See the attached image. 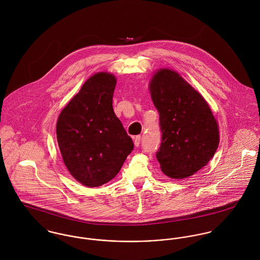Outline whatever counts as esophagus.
<instances>
[{
    "label": "esophagus",
    "instance_id": "obj_1",
    "mask_svg": "<svg viewBox=\"0 0 260 260\" xmlns=\"http://www.w3.org/2000/svg\"><path fill=\"white\" fill-rule=\"evenodd\" d=\"M134 144L136 146H139L141 144V136H137L135 139H134Z\"/></svg>",
    "mask_w": 260,
    "mask_h": 260
}]
</instances>
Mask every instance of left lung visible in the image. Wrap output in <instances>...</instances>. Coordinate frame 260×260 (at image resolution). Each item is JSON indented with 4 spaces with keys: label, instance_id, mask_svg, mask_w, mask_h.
<instances>
[{
    "label": "left lung",
    "instance_id": "8db88e82",
    "mask_svg": "<svg viewBox=\"0 0 260 260\" xmlns=\"http://www.w3.org/2000/svg\"><path fill=\"white\" fill-rule=\"evenodd\" d=\"M149 90L162 134L156 151L160 169L172 178L188 177L214 155L219 144L217 121L202 94L174 71L158 70Z\"/></svg>",
    "mask_w": 260,
    "mask_h": 260
}]
</instances>
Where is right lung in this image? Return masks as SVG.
<instances>
[{"label": "right lung", "instance_id": "add662e5", "mask_svg": "<svg viewBox=\"0 0 260 260\" xmlns=\"http://www.w3.org/2000/svg\"><path fill=\"white\" fill-rule=\"evenodd\" d=\"M116 85L114 75L96 73L58 116L57 140L63 162L88 187L112 180L134 149L113 109Z\"/></svg>", "mask_w": 260, "mask_h": 260}]
</instances>
